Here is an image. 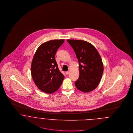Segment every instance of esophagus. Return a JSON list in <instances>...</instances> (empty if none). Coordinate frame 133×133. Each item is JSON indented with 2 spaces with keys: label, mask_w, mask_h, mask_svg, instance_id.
Listing matches in <instances>:
<instances>
[{
  "label": "esophagus",
  "mask_w": 133,
  "mask_h": 133,
  "mask_svg": "<svg viewBox=\"0 0 133 133\" xmlns=\"http://www.w3.org/2000/svg\"><path fill=\"white\" fill-rule=\"evenodd\" d=\"M65 74H66V75H68L69 74V71H67L65 72Z\"/></svg>",
  "instance_id": "1"
}]
</instances>
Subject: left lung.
Wrapping results in <instances>:
<instances>
[{
	"label": "left lung",
	"instance_id": "left-lung-1",
	"mask_svg": "<svg viewBox=\"0 0 133 133\" xmlns=\"http://www.w3.org/2000/svg\"><path fill=\"white\" fill-rule=\"evenodd\" d=\"M75 52L79 62V76L75 81L76 88L83 92L95 89L103 72V64L96 49L89 42L80 40H67Z\"/></svg>",
	"mask_w": 133,
	"mask_h": 133
}]
</instances>
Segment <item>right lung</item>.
<instances>
[{
  "label": "right lung",
  "mask_w": 133,
  "mask_h": 133,
  "mask_svg": "<svg viewBox=\"0 0 133 133\" xmlns=\"http://www.w3.org/2000/svg\"><path fill=\"white\" fill-rule=\"evenodd\" d=\"M64 39L45 42L37 49L31 64V75L36 86L44 92L52 93L61 85L64 76L58 69L55 54Z\"/></svg>",
  "instance_id": "1"
}]
</instances>
